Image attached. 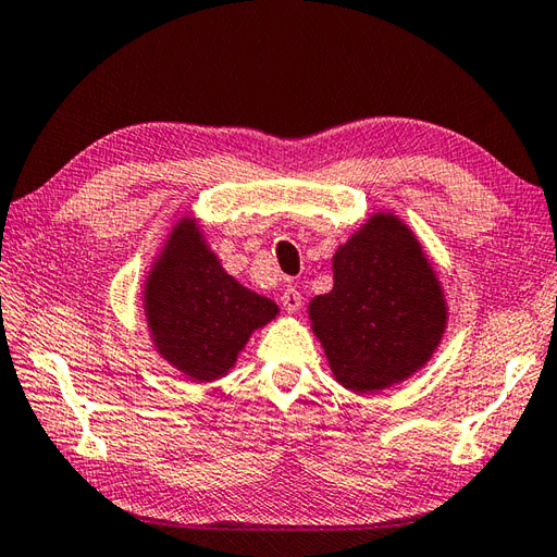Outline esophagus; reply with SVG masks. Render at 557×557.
<instances>
[{
    "label": "esophagus",
    "instance_id": "obj_1",
    "mask_svg": "<svg viewBox=\"0 0 557 557\" xmlns=\"http://www.w3.org/2000/svg\"><path fill=\"white\" fill-rule=\"evenodd\" d=\"M280 301H282L284 310H289V313H296V310L301 308V294L296 292V287H287V289L282 292Z\"/></svg>",
    "mask_w": 557,
    "mask_h": 557
}]
</instances>
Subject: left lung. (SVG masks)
Returning a JSON list of instances; mask_svg holds the SVG:
<instances>
[{
  "label": "left lung",
  "mask_w": 557,
  "mask_h": 557,
  "mask_svg": "<svg viewBox=\"0 0 557 557\" xmlns=\"http://www.w3.org/2000/svg\"><path fill=\"white\" fill-rule=\"evenodd\" d=\"M334 287L308 306L334 380L356 394L408 380L446 330V301L416 235L372 215L332 258Z\"/></svg>",
  "instance_id": "1"
}]
</instances>
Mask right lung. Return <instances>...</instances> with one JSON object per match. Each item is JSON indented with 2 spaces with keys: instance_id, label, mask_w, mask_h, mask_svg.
<instances>
[{
  "instance_id": "obj_1",
  "label": "right lung",
  "mask_w": 557,
  "mask_h": 557,
  "mask_svg": "<svg viewBox=\"0 0 557 557\" xmlns=\"http://www.w3.org/2000/svg\"><path fill=\"white\" fill-rule=\"evenodd\" d=\"M275 301L227 275L191 218L165 239L145 284V315L159 354L189 380L223 377L253 330L277 315Z\"/></svg>"
}]
</instances>
